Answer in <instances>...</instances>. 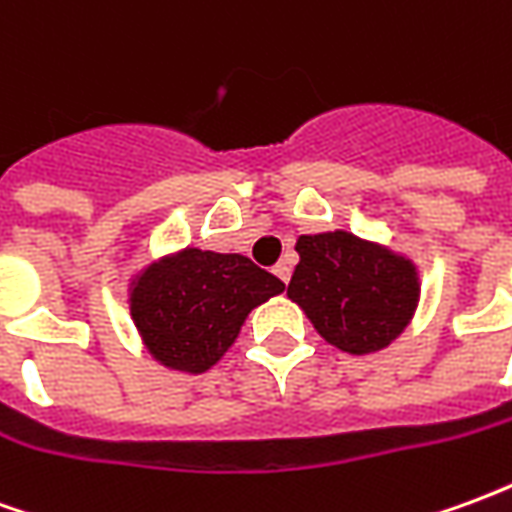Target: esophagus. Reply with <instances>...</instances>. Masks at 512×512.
Returning a JSON list of instances; mask_svg holds the SVG:
<instances>
[{"label":"esophagus","instance_id":"34e87169","mask_svg":"<svg viewBox=\"0 0 512 512\" xmlns=\"http://www.w3.org/2000/svg\"><path fill=\"white\" fill-rule=\"evenodd\" d=\"M274 274H277V277L282 279V282H288V279H290V266H288V263H285V260H282V263H277V266H274Z\"/></svg>","mask_w":512,"mask_h":512}]
</instances>
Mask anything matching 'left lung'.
Masks as SVG:
<instances>
[{"label": "left lung", "mask_w": 512, "mask_h": 512, "mask_svg": "<svg viewBox=\"0 0 512 512\" xmlns=\"http://www.w3.org/2000/svg\"><path fill=\"white\" fill-rule=\"evenodd\" d=\"M296 252L288 299L334 348L378 354L414 321L422 282L417 263L403 252L348 230L299 235Z\"/></svg>", "instance_id": "8db88e82"}]
</instances>
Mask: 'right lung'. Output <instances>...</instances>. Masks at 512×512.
I'll return each instance as SVG.
<instances>
[{
	"instance_id": "obj_1",
	"label": "right lung",
	"mask_w": 512,
	"mask_h": 512,
	"mask_svg": "<svg viewBox=\"0 0 512 512\" xmlns=\"http://www.w3.org/2000/svg\"><path fill=\"white\" fill-rule=\"evenodd\" d=\"M282 290L249 257L186 246L128 279V312L158 365L200 376L233 348L249 312Z\"/></svg>"
}]
</instances>
